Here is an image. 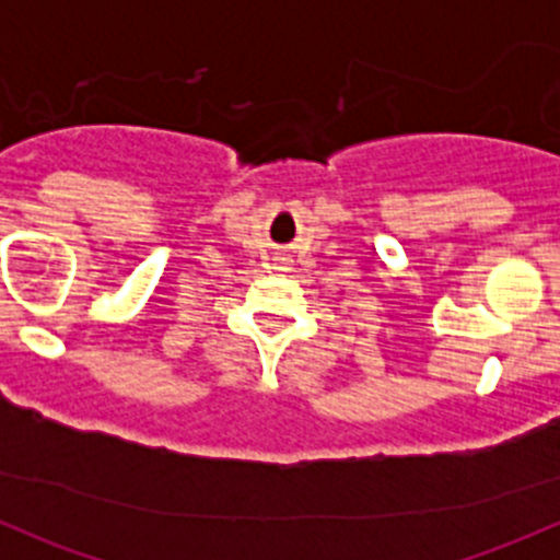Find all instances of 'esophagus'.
Wrapping results in <instances>:
<instances>
[{"label":"esophagus","instance_id":"obj_1","mask_svg":"<svg viewBox=\"0 0 560 560\" xmlns=\"http://www.w3.org/2000/svg\"><path fill=\"white\" fill-rule=\"evenodd\" d=\"M279 259H284V257H279Z\"/></svg>","mask_w":560,"mask_h":560}]
</instances>
